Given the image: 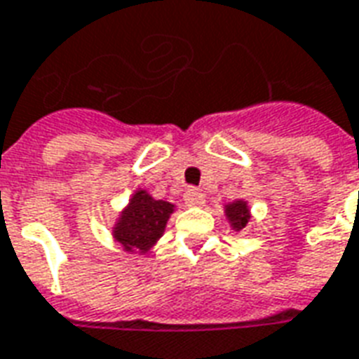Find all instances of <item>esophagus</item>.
<instances>
[{"instance_id": "esophagus-1", "label": "esophagus", "mask_w": 359, "mask_h": 359, "mask_svg": "<svg viewBox=\"0 0 359 359\" xmlns=\"http://www.w3.org/2000/svg\"><path fill=\"white\" fill-rule=\"evenodd\" d=\"M183 201H185V204L191 206V208H201V206L206 204V195L198 189H189L183 195Z\"/></svg>"}]
</instances>
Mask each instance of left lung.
I'll return each instance as SVG.
<instances>
[{
  "mask_svg": "<svg viewBox=\"0 0 359 359\" xmlns=\"http://www.w3.org/2000/svg\"><path fill=\"white\" fill-rule=\"evenodd\" d=\"M223 212H225L229 227L233 229V233L236 234L242 233L252 219V208H250V202L246 198H234L231 202H225Z\"/></svg>",
  "mask_w": 359,
  "mask_h": 359,
  "instance_id": "8db88e82",
  "label": "left lung"
}]
</instances>
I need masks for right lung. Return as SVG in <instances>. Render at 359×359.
<instances>
[{
  "label": "right lung",
  "mask_w": 359,
  "mask_h": 359,
  "mask_svg": "<svg viewBox=\"0 0 359 359\" xmlns=\"http://www.w3.org/2000/svg\"><path fill=\"white\" fill-rule=\"evenodd\" d=\"M176 212V204L157 201L149 191L136 189L126 206L113 221L111 236L128 253H147L163 238L170 215Z\"/></svg>",
  "instance_id": "add662e5"
}]
</instances>
